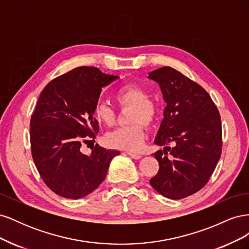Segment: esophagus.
I'll list each match as a JSON object with an SVG mask.
<instances>
[{
  "label": "esophagus",
  "instance_id": "1",
  "mask_svg": "<svg viewBox=\"0 0 249 249\" xmlns=\"http://www.w3.org/2000/svg\"><path fill=\"white\" fill-rule=\"evenodd\" d=\"M127 155H129L131 158H133V159H136V160L140 159V158L142 157V156L139 155V154H134V153H127Z\"/></svg>",
  "mask_w": 249,
  "mask_h": 249
}]
</instances>
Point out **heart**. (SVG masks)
Returning <instances> with one entry per match:
<instances>
[{"mask_svg": "<svg viewBox=\"0 0 249 249\" xmlns=\"http://www.w3.org/2000/svg\"><path fill=\"white\" fill-rule=\"evenodd\" d=\"M147 90L138 83L131 82L119 87L114 93V101L119 109L129 108L126 122L130 124L108 133L105 142L110 147L135 152L145 140V125H153L159 116L160 108L155 101L149 99ZM93 116L97 123L113 126L116 123V112L106 103L97 102L93 107Z\"/></svg>", "mask_w": 249, "mask_h": 249, "instance_id": "1", "label": "heart"}]
</instances>
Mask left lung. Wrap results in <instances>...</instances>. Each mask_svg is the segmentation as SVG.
<instances>
[{
    "instance_id": "8db88e82",
    "label": "left lung",
    "mask_w": 249,
    "mask_h": 249,
    "mask_svg": "<svg viewBox=\"0 0 249 249\" xmlns=\"http://www.w3.org/2000/svg\"><path fill=\"white\" fill-rule=\"evenodd\" d=\"M148 78L159 83L166 102L155 143L173 144L155 153L160 168L149 183L163 196L182 199L207 185L220 159V114L205 89L172 67L153 71Z\"/></svg>"
}]
</instances>
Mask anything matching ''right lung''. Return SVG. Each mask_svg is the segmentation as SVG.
Returning a JSON list of instances; mask_svg holds the SVG:
<instances>
[{"instance_id":"right-lung-1","label":"right lung","mask_w":249,"mask_h":249,"mask_svg":"<svg viewBox=\"0 0 249 249\" xmlns=\"http://www.w3.org/2000/svg\"><path fill=\"white\" fill-rule=\"evenodd\" d=\"M117 79L96 67H76L52 80L37 101L30 122L32 158L44 184L60 196L78 199L91 193L119 155L99 144L89 155L80 150L99 133L93 107L102 88Z\"/></svg>"}]
</instances>
